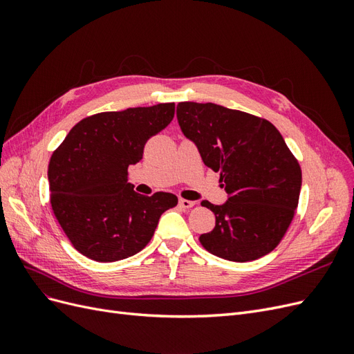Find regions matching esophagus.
<instances>
[{"label":"esophagus","instance_id":"obj_1","mask_svg":"<svg viewBox=\"0 0 354 354\" xmlns=\"http://www.w3.org/2000/svg\"><path fill=\"white\" fill-rule=\"evenodd\" d=\"M178 205H180L181 208L189 209V208H194V207H195V202H194V201H187V199H180V201H178Z\"/></svg>","mask_w":354,"mask_h":354}]
</instances>
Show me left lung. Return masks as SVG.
Listing matches in <instances>:
<instances>
[{
  "label": "left lung",
  "instance_id": "left-lung-1",
  "mask_svg": "<svg viewBox=\"0 0 354 354\" xmlns=\"http://www.w3.org/2000/svg\"><path fill=\"white\" fill-rule=\"evenodd\" d=\"M181 131L208 168L220 173L224 205L202 201L216 227L199 236L220 259L245 263L272 252L291 224L301 190V167L277 128L264 118L214 103L177 104Z\"/></svg>",
  "mask_w": 354,
  "mask_h": 354
}]
</instances>
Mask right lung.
<instances>
[{"label": "right lung", "instance_id": "1", "mask_svg": "<svg viewBox=\"0 0 354 354\" xmlns=\"http://www.w3.org/2000/svg\"><path fill=\"white\" fill-rule=\"evenodd\" d=\"M174 103L84 118L51 155V209L73 248L99 263L124 260L152 239L162 212L177 196H145L128 183V167L146 142L173 121Z\"/></svg>", "mask_w": 354, "mask_h": 354}]
</instances>
